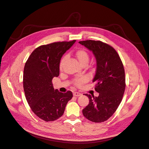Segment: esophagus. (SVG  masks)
Instances as JSON below:
<instances>
[{
    "label": "esophagus",
    "instance_id": "obj_1",
    "mask_svg": "<svg viewBox=\"0 0 149 149\" xmlns=\"http://www.w3.org/2000/svg\"><path fill=\"white\" fill-rule=\"evenodd\" d=\"M73 95L74 96H81L82 95V94L81 93H78V92H74V93H73Z\"/></svg>",
    "mask_w": 149,
    "mask_h": 149
}]
</instances>
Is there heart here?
Segmentation results:
<instances>
[{
    "instance_id": "b5f03b06",
    "label": "heart",
    "mask_w": 149,
    "mask_h": 149,
    "mask_svg": "<svg viewBox=\"0 0 149 149\" xmlns=\"http://www.w3.org/2000/svg\"><path fill=\"white\" fill-rule=\"evenodd\" d=\"M75 55L81 65H83L84 63H88L89 60V53H87V52L85 50V49H77V50H76L75 52ZM66 59H67L66 56H63L62 58V59H61L60 64H59V67L60 70H62L63 68L65 62L66 61ZM86 81V79L85 77H81L77 79H75L74 83L77 86H81L82 84L84 83Z\"/></svg>"
}]
</instances>
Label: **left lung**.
<instances>
[{
    "mask_svg": "<svg viewBox=\"0 0 149 149\" xmlns=\"http://www.w3.org/2000/svg\"><path fill=\"white\" fill-rule=\"evenodd\" d=\"M93 52L96 60V71L93 82L97 97L86 94L89 102L82 110L83 115L95 123L106 121L116 111L123 96L125 75L123 65L112 47L100 41H79Z\"/></svg>",
    "mask_w": 149,
    "mask_h": 149,
    "instance_id": "8db88e82",
    "label": "left lung"
}]
</instances>
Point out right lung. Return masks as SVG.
<instances>
[{
    "label": "right lung",
    "instance_id": "1",
    "mask_svg": "<svg viewBox=\"0 0 149 149\" xmlns=\"http://www.w3.org/2000/svg\"><path fill=\"white\" fill-rule=\"evenodd\" d=\"M76 40L41 45L34 50L25 63L23 87L26 100L36 115L45 121H52L63 115L71 91L62 93L54 89L52 81L58 77L63 55Z\"/></svg>",
    "mask_w": 149,
    "mask_h": 149
}]
</instances>
